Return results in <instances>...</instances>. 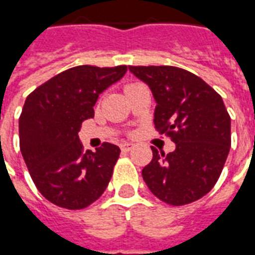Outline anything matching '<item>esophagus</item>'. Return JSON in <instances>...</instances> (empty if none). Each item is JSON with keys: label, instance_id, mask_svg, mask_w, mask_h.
Instances as JSON below:
<instances>
[{"label": "esophagus", "instance_id": "34e87169", "mask_svg": "<svg viewBox=\"0 0 255 255\" xmlns=\"http://www.w3.org/2000/svg\"><path fill=\"white\" fill-rule=\"evenodd\" d=\"M134 143H131V142H125V143H122L121 145V149L124 150V151H130L131 149H134Z\"/></svg>", "mask_w": 255, "mask_h": 255}]
</instances>
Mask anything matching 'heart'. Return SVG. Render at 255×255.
<instances>
[{
	"label": "heart",
	"mask_w": 255,
	"mask_h": 255,
	"mask_svg": "<svg viewBox=\"0 0 255 255\" xmlns=\"http://www.w3.org/2000/svg\"><path fill=\"white\" fill-rule=\"evenodd\" d=\"M128 86H130V85H128ZM128 86H126V88H128Z\"/></svg>",
	"instance_id": "obj_1"
}]
</instances>
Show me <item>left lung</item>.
<instances>
[{
	"mask_svg": "<svg viewBox=\"0 0 255 255\" xmlns=\"http://www.w3.org/2000/svg\"><path fill=\"white\" fill-rule=\"evenodd\" d=\"M149 85L157 106L155 129L175 143L169 154L153 150L142 177L153 194L181 206L202 198L220 178L232 145L230 116L218 93L175 66H129Z\"/></svg>",
	"mask_w": 255,
	"mask_h": 255,
	"instance_id": "obj_1",
	"label": "left lung"
}]
</instances>
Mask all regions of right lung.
<instances>
[{"label":"right lung","mask_w":255,"mask_h":255,"mask_svg":"<svg viewBox=\"0 0 255 255\" xmlns=\"http://www.w3.org/2000/svg\"><path fill=\"white\" fill-rule=\"evenodd\" d=\"M126 70V65H81L26 97L18 122L19 149L39 193L60 208H88L109 185L121 150L104 142L96 153L84 151L78 131L85 120L94 117L98 96Z\"/></svg>","instance_id":"1"}]
</instances>
